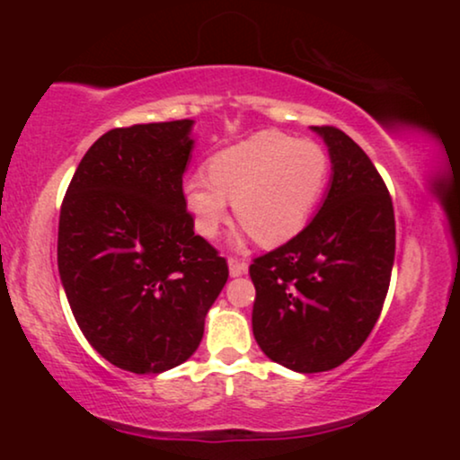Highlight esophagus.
<instances>
[{"instance_id": "esophagus-1", "label": "esophagus", "mask_w": 460, "mask_h": 460, "mask_svg": "<svg viewBox=\"0 0 460 460\" xmlns=\"http://www.w3.org/2000/svg\"><path fill=\"white\" fill-rule=\"evenodd\" d=\"M229 274L231 277H242V274H246V270H248V266L244 261H240V260H235V257H229Z\"/></svg>"}]
</instances>
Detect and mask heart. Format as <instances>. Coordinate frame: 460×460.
Here are the masks:
<instances>
[{"instance_id":"heart-1","label":"heart","mask_w":460,"mask_h":460,"mask_svg":"<svg viewBox=\"0 0 460 460\" xmlns=\"http://www.w3.org/2000/svg\"><path fill=\"white\" fill-rule=\"evenodd\" d=\"M329 172V155L315 142L260 131L216 153L208 175L183 179V203L200 235L220 234L231 200L237 223L260 244L281 246L307 226Z\"/></svg>"}]
</instances>
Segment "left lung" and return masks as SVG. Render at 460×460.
<instances>
[{
	"instance_id": "1",
	"label": "left lung",
	"mask_w": 460,
	"mask_h": 460,
	"mask_svg": "<svg viewBox=\"0 0 460 460\" xmlns=\"http://www.w3.org/2000/svg\"><path fill=\"white\" fill-rule=\"evenodd\" d=\"M331 157L318 214L288 244L257 257L252 335L279 366L329 372L376 324L392 279L395 220L387 186L350 136L311 128Z\"/></svg>"
}]
</instances>
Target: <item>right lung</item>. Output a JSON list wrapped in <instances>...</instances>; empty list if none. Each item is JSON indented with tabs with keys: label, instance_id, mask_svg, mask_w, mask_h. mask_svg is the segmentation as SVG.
<instances>
[{
	"label": "right lung",
	"instance_id": "right-lung-1",
	"mask_svg": "<svg viewBox=\"0 0 460 460\" xmlns=\"http://www.w3.org/2000/svg\"><path fill=\"white\" fill-rule=\"evenodd\" d=\"M194 120L108 131L79 162L58 226V270L84 337L112 366L162 374L203 340L225 257L183 203Z\"/></svg>",
	"mask_w": 460,
	"mask_h": 460
}]
</instances>
